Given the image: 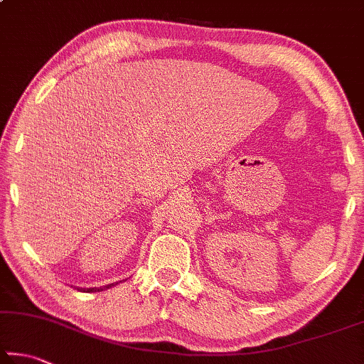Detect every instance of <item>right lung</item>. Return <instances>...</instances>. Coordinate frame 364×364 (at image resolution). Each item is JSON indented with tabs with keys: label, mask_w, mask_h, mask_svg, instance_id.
I'll use <instances>...</instances> for the list:
<instances>
[{
	"label": "right lung",
	"mask_w": 364,
	"mask_h": 364,
	"mask_svg": "<svg viewBox=\"0 0 364 364\" xmlns=\"http://www.w3.org/2000/svg\"><path fill=\"white\" fill-rule=\"evenodd\" d=\"M117 285V283H116ZM111 287H114V283H111V285H107V287H102V288H87V289H82V291H87V293H95V291H103V289H107V288H111Z\"/></svg>",
	"instance_id": "right-lung-1"
}]
</instances>
